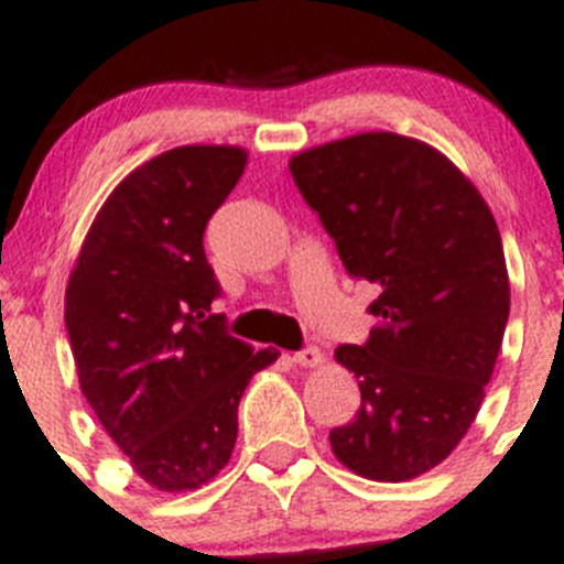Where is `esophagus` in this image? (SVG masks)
Returning a JSON list of instances; mask_svg holds the SVG:
<instances>
[{
	"label": "esophagus",
	"instance_id": "34e87169",
	"mask_svg": "<svg viewBox=\"0 0 564 564\" xmlns=\"http://www.w3.org/2000/svg\"><path fill=\"white\" fill-rule=\"evenodd\" d=\"M292 360L297 366H305V369H314V366H322L325 355H322L316 347H305V349H300V352H294Z\"/></svg>",
	"mask_w": 564,
	"mask_h": 564
}]
</instances>
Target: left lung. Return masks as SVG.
Masks as SVG:
<instances>
[{
  "instance_id": "obj_1",
  "label": "left lung",
  "mask_w": 564,
  "mask_h": 564,
  "mask_svg": "<svg viewBox=\"0 0 564 564\" xmlns=\"http://www.w3.org/2000/svg\"><path fill=\"white\" fill-rule=\"evenodd\" d=\"M349 278L380 289L355 371L360 408L333 455L375 482H404L452 455L485 399L510 316L501 234L471 182L433 145L366 131L289 162Z\"/></svg>"
}]
</instances>
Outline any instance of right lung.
<instances>
[{"mask_svg":"<svg viewBox=\"0 0 564 564\" xmlns=\"http://www.w3.org/2000/svg\"><path fill=\"white\" fill-rule=\"evenodd\" d=\"M245 162L234 145H182L137 167L93 220L65 289L82 393L165 494L200 488L231 460L239 399L278 358L212 314L220 283L204 231Z\"/></svg>","mask_w":564,"mask_h":564,"instance_id":"right-lung-1","label":"right lung"}]
</instances>
